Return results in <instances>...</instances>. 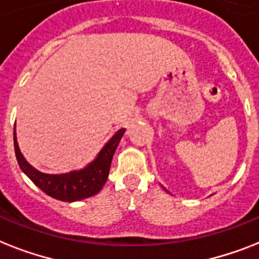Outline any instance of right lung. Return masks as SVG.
<instances>
[{
	"label": "right lung",
	"mask_w": 259,
	"mask_h": 259,
	"mask_svg": "<svg viewBox=\"0 0 259 259\" xmlns=\"http://www.w3.org/2000/svg\"><path fill=\"white\" fill-rule=\"evenodd\" d=\"M123 133H125V129H119L111 137L108 144L105 145L104 149L100 151V154L97 155V158L86 166L85 169L66 174H45L29 165L18 148L16 130H14V150H16L18 165L22 171L44 193L64 202H74V201L92 197L104 188L105 182L108 180L111 159Z\"/></svg>",
	"instance_id": "obj_1"
}]
</instances>
